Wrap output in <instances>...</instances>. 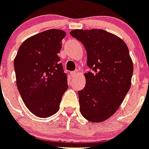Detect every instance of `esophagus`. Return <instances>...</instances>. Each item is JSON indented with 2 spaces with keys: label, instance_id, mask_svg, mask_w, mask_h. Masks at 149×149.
I'll list each match as a JSON object with an SVG mask.
<instances>
[{
  "label": "esophagus",
  "instance_id": "1",
  "mask_svg": "<svg viewBox=\"0 0 149 149\" xmlns=\"http://www.w3.org/2000/svg\"><path fill=\"white\" fill-rule=\"evenodd\" d=\"M71 76H72V77H77V75L78 74V70H75V71H72V72H70Z\"/></svg>",
  "mask_w": 149,
  "mask_h": 149
}]
</instances>
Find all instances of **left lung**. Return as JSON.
<instances>
[{
  "mask_svg": "<svg viewBox=\"0 0 149 149\" xmlns=\"http://www.w3.org/2000/svg\"><path fill=\"white\" fill-rule=\"evenodd\" d=\"M72 37L87 52L86 86L78 92L80 112L91 123H101L119 108L131 86L133 63L120 37L104 30H73Z\"/></svg>",
  "mask_w": 149,
  "mask_h": 149,
  "instance_id": "1",
  "label": "left lung"
}]
</instances>
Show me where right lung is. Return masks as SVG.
<instances>
[{
  "mask_svg": "<svg viewBox=\"0 0 149 149\" xmlns=\"http://www.w3.org/2000/svg\"><path fill=\"white\" fill-rule=\"evenodd\" d=\"M65 36L66 32L58 29L33 35L23 42L14 58L18 91L27 109L40 118L57 112L68 88L58 56Z\"/></svg>",
  "mask_w": 149,
  "mask_h": 149,
  "instance_id": "add662e5",
  "label": "right lung"
}]
</instances>
